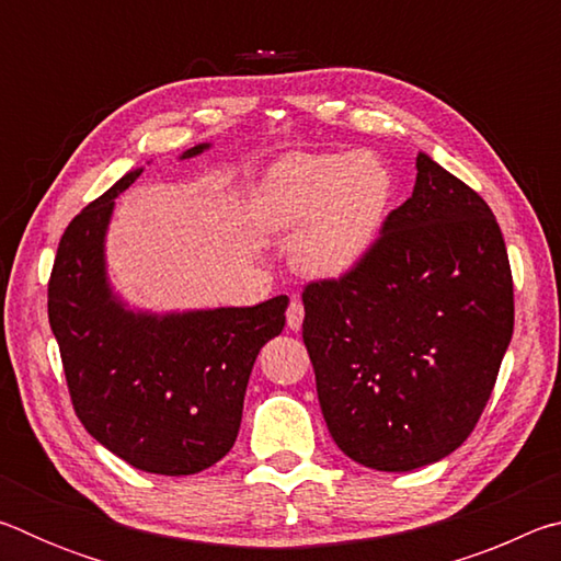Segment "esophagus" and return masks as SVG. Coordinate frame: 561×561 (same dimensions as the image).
<instances>
[{
  "instance_id": "obj_1",
  "label": "esophagus",
  "mask_w": 561,
  "mask_h": 561,
  "mask_svg": "<svg viewBox=\"0 0 561 561\" xmlns=\"http://www.w3.org/2000/svg\"><path fill=\"white\" fill-rule=\"evenodd\" d=\"M301 321H304V304L299 299H291L287 309V327L297 331L301 329Z\"/></svg>"
}]
</instances>
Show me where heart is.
Listing matches in <instances>:
<instances>
[{
  "mask_svg": "<svg viewBox=\"0 0 561 561\" xmlns=\"http://www.w3.org/2000/svg\"><path fill=\"white\" fill-rule=\"evenodd\" d=\"M393 178L368 153H291L270 168L254 217L270 232H294V262L309 274L348 272L374 244Z\"/></svg>",
  "mask_w": 561,
  "mask_h": 561,
  "instance_id": "1",
  "label": "heart"
}]
</instances>
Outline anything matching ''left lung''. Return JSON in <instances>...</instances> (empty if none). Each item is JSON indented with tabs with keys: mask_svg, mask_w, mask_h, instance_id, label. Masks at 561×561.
<instances>
[{
	"mask_svg": "<svg viewBox=\"0 0 561 561\" xmlns=\"http://www.w3.org/2000/svg\"><path fill=\"white\" fill-rule=\"evenodd\" d=\"M378 240L339 279L304 287L301 336L331 438L383 472L468 440L515 327V291L488 203L431 156Z\"/></svg>",
	"mask_w": 561,
	"mask_h": 561,
	"instance_id": "8db88e82",
	"label": "left lung"
}]
</instances>
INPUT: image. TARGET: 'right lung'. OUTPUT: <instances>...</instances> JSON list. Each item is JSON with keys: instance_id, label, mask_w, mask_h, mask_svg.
Wrapping results in <instances>:
<instances>
[{"instance_id": "1", "label": "right lung", "mask_w": 561, "mask_h": 561, "mask_svg": "<svg viewBox=\"0 0 561 561\" xmlns=\"http://www.w3.org/2000/svg\"><path fill=\"white\" fill-rule=\"evenodd\" d=\"M140 173L123 175L66 227L49 279V324L83 428L133 468L180 478L230 453L252 366L282 334L289 299L163 317L126 309L108 284L103 240L113 201Z\"/></svg>"}]
</instances>
